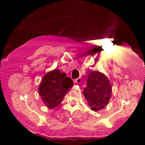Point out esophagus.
Returning a JSON list of instances; mask_svg holds the SVG:
<instances>
[{"mask_svg":"<svg viewBox=\"0 0 145 145\" xmlns=\"http://www.w3.org/2000/svg\"><path fill=\"white\" fill-rule=\"evenodd\" d=\"M80 82H81V78H77V79H75V83H76V84H79V83H80Z\"/></svg>","mask_w":145,"mask_h":145,"instance_id":"34e87169","label":"esophagus"}]
</instances>
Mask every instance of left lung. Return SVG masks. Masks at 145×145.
Here are the masks:
<instances>
[{
  "label": "left lung",
  "mask_w": 145,
  "mask_h": 145,
  "mask_svg": "<svg viewBox=\"0 0 145 145\" xmlns=\"http://www.w3.org/2000/svg\"><path fill=\"white\" fill-rule=\"evenodd\" d=\"M82 93L92 111L102 109L109 103L112 95L109 78L99 71H91Z\"/></svg>",
  "instance_id": "8db88e82"
}]
</instances>
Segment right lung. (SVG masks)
Listing matches in <instances>:
<instances>
[{
    "instance_id": "obj_1",
    "label": "right lung",
    "mask_w": 145,
    "mask_h": 145,
    "mask_svg": "<svg viewBox=\"0 0 145 145\" xmlns=\"http://www.w3.org/2000/svg\"><path fill=\"white\" fill-rule=\"evenodd\" d=\"M73 85V82L70 77H66L65 73H61L58 69H55L43 76L38 93L45 105L52 109L62 102Z\"/></svg>"
}]
</instances>
